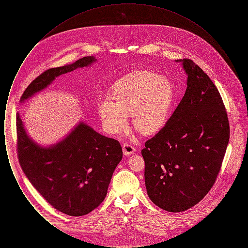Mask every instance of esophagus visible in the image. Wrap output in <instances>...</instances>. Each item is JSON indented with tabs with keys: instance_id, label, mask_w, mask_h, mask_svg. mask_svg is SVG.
<instances>
[{
	"instance_id": "esophagus-1",
	"label": "esophagus",
	"mask_w": 248,
	"mask_h": 248,
	"mask_svg": "<svg viewBox=\"0 0 248 248\" xmlns=\"http://www.w3.org/2000/svg\"><path fill=\"white\" fill-rule=\"evenodd\" d=\"M135 151H136L135 148L131 144H128V143L123 144V152L124 155H131L135 153Z\"/></svg>"
}]
</instances>
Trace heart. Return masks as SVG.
Listing matches in <instances>:
<instances>
[{
    "mask_svg": "<svg viewBox=\"0 0 248 248\" xmlns=\"http://www.w3.org/2000/svg\"><path fill=\"white\" fill-rule=\"evenodd\" d=\"M173 96V84L167 77L154 71H133L113 83L110 97L98 98L96 110L109 134L125 131L131 114L136 129L152 135L165 125Z\"/></svg>",
    "mask_w": 248,
    "mask_h": 248,
    "instance_id": "1",
    "label": "heart"
}]
</instances>
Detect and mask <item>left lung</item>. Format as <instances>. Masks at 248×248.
Here are the masks:
<instances>
[{
  "label": "left lung",
  "mask_w": 248,
  "mask_h": 248,
  "mask_svg": "<svg viewBox=\"0 0 248 248\" xmlns=\"http://www.w3.org/2000/svg\"><path fill=\"white\" fill-rule=\"evenodd\" d=\"M187 89L165 126L145 143V185L152 202L168 212L197 204L211 189L230 140L220 94L208 75L188 59Z\"/></svg>",
  "instance_id": "8db88e82"
}]
</instances>
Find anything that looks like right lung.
Listing matches in <instances>:
<instances>
[{
	"mask_svg": "<svg viewBox=\"0 0 248 248\" xmlns=\"http://www.w3.org/2000/svg\"><path fill=\"white\" fill-rule=\"evenodd\" d=\"M95 61L90 56L49 69L30 83L20 101L46 88L59 75L88 67ZM16 135L18 161L24 174L54 208L80 217L93 211L105 199L112 174L123 158L118 140L80 122L61 141L42 147L28 136L19 113Z\"/></svg>",
	"mask_w": 248,
	"mask_h": 248,
	"instance_id": "right-lung-1",
	"label": "right lung"
}]
</instances>
